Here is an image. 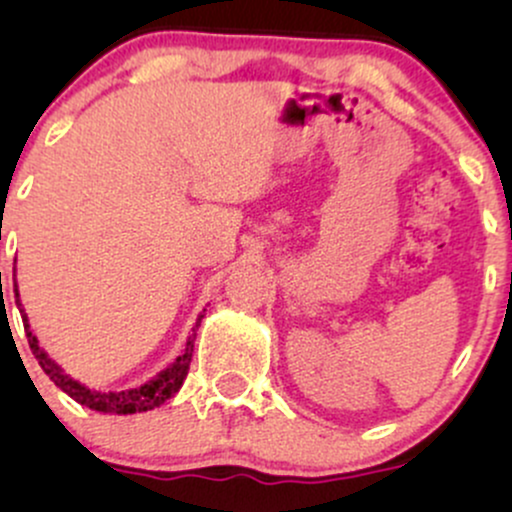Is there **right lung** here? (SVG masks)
Returning a JSON list of instances; mask_svg holds the SVG:
<instances>
[{
    "mask_svg": "<svg viewBox=\"0 0 512 512\" xmlns=\"http://www.w3.org/2000/svg\"><path fill=\"white\" fill-rule=\"evenodd\" d=\"M14 293H16V298H19V286H16V279H14ZM16 305H19V310H21L23 330H26L28 344H31L33 356L38 358L40 368L45 370V375H50L52 383L60 387L62 392H67L69 397L76 399V402L84 404V407L93 409V411H103V414H137V411H149L154 407H161L166 399L173 397L187 378V370H190V361H192V351H195V337H197L195 330L204 317V315L197 317L195 330H192L190 337H187L182 354L175 358L168 368H163L156 378H151L149 383H144L139 387H132V390L103 392V390H91V387L81 385L79 380H74L72 375L64 373V370L57 366V363L52 361V358L38 346V339H35V334L31 332L28 315L23 313L21 301H16Z\"/></svg>",
    "mask_w": 512,
    "mask_h": 512,
    "instance_id": "add662e5",
    "label": "right lung"
}]
</instances>
